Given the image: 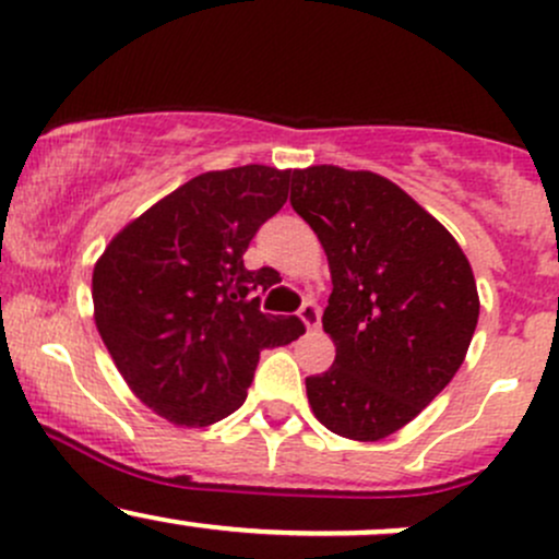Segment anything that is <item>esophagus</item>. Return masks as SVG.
Masks as SVG:
<instances>
[{
  "mask_svg": "<svg viewBox=\"0 0 559 559\" xmlns=\"http://www.w3.org/2000/svg\"><path fill=\"white\" fill-rule=\"evenodd\" d=\"M299 318H302L305 329L308 331H318V326H321V310H318L316 302H305L302 308H299Z\"/></svg>",
  "mask_w": 559,
  "mask_h": 559,
  "instance_id": "esophagus-1",
  "label": "esophagus"
}]
</instances>
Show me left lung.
Listing matches in <instances>:
<instances>
[{
  "instance_id": "obj_1",
  "label": "left lung",
  "mask_w": 559,
  "mask_h": 559,
  "mask_svg": "<svg viewBox=\"0 0 559 559\" xmlns=\"http://www.w3.org/2000/svg\"><path fill=\"white\" fill-rule=\"evenodd\" d=\"M292 206L331 270L329 371L305 379L316 419L373 443L406 427L464 364L475 275L456 238L388 177L334 164L294 169Z\"/></svg>"
}]
</instances>
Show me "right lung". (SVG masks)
Wrapping results in <instances>:
<instances>
[{
  "label": "right lung",
  "mask_w": 559,
  "mask_h": 559,
  "mask_svg": "<svg viewBox=\"0 0 559 559\" xmlns=\"http://www.w3.org/2000/svg\"><path fill=\"white\" fill-rule=\"evenodd\" d=\"M292 169L204 171L124 225L92 270L95 326L134 397L177 427H210L247 401L260 349L305 326L267 316L275 270L243 251L289 199Z\"/></svg>",
  "instance_id": "right-lung-1"
}]
</instances>
